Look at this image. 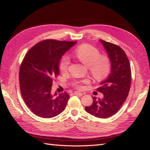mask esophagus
Returning <instances> with one entry per match:
<instances>
[{"instance_id": "esophagus-1", "label": "esophagus", "mask_w": 150, "mask_h": 150, "mask_svg": "<svg viewBox=\"0 0 150 150\" xmlns=\"http://www.w3.org/2000/svg\"><path fill=\"white\" fill-rule=\"evenodd\" d=\"M74 95H77V96H79V97L82 96V93H81V92H79V91H75L74 92Z\"/></svg>"}]
</instances>
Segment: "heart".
Masks as SVG:
<instances>
[{"label": "heart", "instance_id": "b5f03b06", "mask_svg": "<svg viewBox=\"0 0 150 150\" xmlns=\"http://www.w3.org/2000/svg\"><path fill=\"white\" fill-rule=\"evenodd\" d=\"M75 56L88 67L89 72L94 80L103 81L110 75L111 63L110 57L107 55H100V51L96 47L88 44H84L78 47L75 52ZM71 64L70 58L68 55H64L60 60L59 69L60 71L66 73L68 71ZM89 81L86 80L75 82L73 86L77 89H82L84 84Z\"/></svg>", "mask_w": 150, "mask_h": 150}]
</instances>
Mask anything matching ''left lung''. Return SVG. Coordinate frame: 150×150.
Returning a JSON list of instances; mask_svg holds the SVG:
<instances>
[{
	"mask_svg": "<svg viewBox=\"0 0 150 150\" xmlns=\"http://www.w3.org/2000/svg\"><path fill=\"white\" fill-rule=\"evenodd\" d=\"M100 40L111 59V73L97 89L103 93V98L97 99L93 97V103L85 110L91 115L106 119L115 114L126 101L131 86L132 71L128 57L120 47Z\"/></svg>",
	"mask_w": 150,
	"mask_h": 150,
	"instance_id": "1",
	"label": "left lung"
}]
</instances>
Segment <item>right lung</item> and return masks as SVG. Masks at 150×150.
Instances as JSON below:
<instances>
[{
	"label": "right lung",
	"instance_id": "right-lung-1",
	"mask_svg": "<svg viewBox=\"0 0 150 150\" xmlns=\"http://www.w3.org/2000/svg\"><path fill=\"white\" fill-rule=\"evenodd\" d=\"M76 42L44 40L31 47L24 57L19 69L21 92L27 106L36 115L52 118L65 109L68 93L57 95L51 91L59 75L60 59Z\"/></svg>",
	"mask_w": 150,
	"mask_h": 150
}]
</instances>
